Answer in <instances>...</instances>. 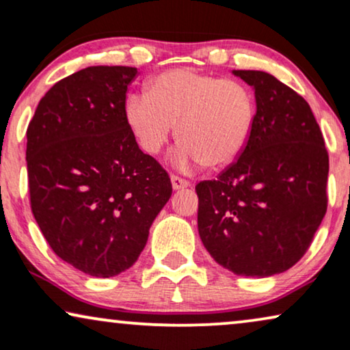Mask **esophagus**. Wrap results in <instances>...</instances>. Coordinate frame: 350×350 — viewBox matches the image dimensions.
I'll return each mask as SVG.
<instances>
[{"mask_svg":"<svg viewBox=\"0 0 350 350\" xmlns=\"http://www.w3.org/2000/svg\"><path fill=\"white\" fill-rule=\"evenodd\" d=\"M170 181H172V188H174L175 191H176V189H183V188H188V186H189L188 180L180 178V176H176V175H172Z\"/></svg>","mask_w":350,"mask_h":350,"instance_id":"1","label":"esophagus"}]
</instances>
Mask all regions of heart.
<instances>
[{"mask_svg": "<svg viewBox=\"0 0 350 350\" xmlns=\"http://www.w3.org/2000/svg\"><path fill=\"white\" fill-rule=\"evenodd\" d=\"M125 122L139 148L159 154L178 124L174 164L188 170L226 167L241 156L257 116L254 92L234 79L172 69L148 83L146 94H130Z\"/></svg>", "mask_w": 350, "mask_h": 350, "instance_id": "obj_1", "label": "heart"}]
</instances>
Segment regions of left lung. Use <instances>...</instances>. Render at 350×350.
Listing matches in <instances>:
<instances>
[{"label": "left lung", "instance_id": "8db88e82", "mask_svg": "<svg viewBox=\"0 0 350 350\" xmlns=\"http://www.w3.org/2000/svg\"><path fill=\"white\" fill-rule=\"evenodd\" d=\"M252 86L246 149L217 180L196 185L198 230L224 269L265 278L301 260L326 214L328 152L308 103L273 75L233 70Z\"/></svg>", "mask_w": 350, "mask_h": 350}]
</instances>
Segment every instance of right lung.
Masks as SVG:
<instances>
[{"label":"right lung","instance_id":"1","mask_svg":"<svg viewBox=\"0 0 350 350\" xmlns=\"http://www.w3.org/2000/svg\"><path fill=\"white\" fill-rule=\"evenodd\" d=\"M136 67L93 66L57 81L27 129L31 212L49 246L86 275L130 269L172 196L167 172L125 122Z\"/></svg>","mask_w":350,"mask_h":350}]
</instances>
